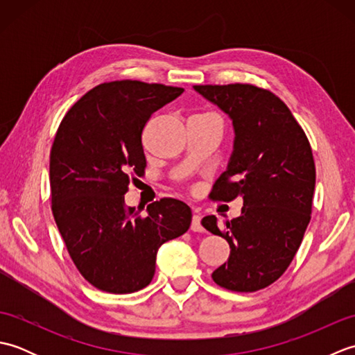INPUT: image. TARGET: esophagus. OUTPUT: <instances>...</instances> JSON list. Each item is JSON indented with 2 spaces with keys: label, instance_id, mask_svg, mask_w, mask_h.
<instances>
[{
  "label": "esophagus",
  "instance_id": "1",
  "mask_svg": "<svg viewBox=\"0 0 355 355\" xmlns=\"http://www.w3.org/2000/svg\"><path fill=\"white\" fill-rule=\"evenodd\" d=\"M191 230H192V232H202V230H205V229H202V225H201V216L197 215V214H195V215L192 216Z\"/></svg>",
  "mask_w": 355,
  "mask_h": 355
}]
</instances>
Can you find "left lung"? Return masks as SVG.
<instances>
[{
  "mask_svg": "<svg viewBox=\"0 0 355 355\" xmlns=\"http://www.w3.org/2000/svg\"><path fill=\"white\" fill-rule=\"evenodd\" d=\"M229 114L235 143L227 171L210 198H243L241 216L202 218V227L227 239L230 256L212 279L225 290L266 288L288 268L311 220L315 166L310 141L288 107L268 89L250 84L193 85Z\"/></svg>",
  "mask_w": 355,
  "mask_h": 355,
  "instance_id": "left-lung-1",
  "label": "left lung"
}]
</instances>
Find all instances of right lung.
Wrapping results in <instances>:
<instances>
[{"mask_svg": "<svg viewBox=\"0 0 355 355\" xmlns=\"http://www.w3.org/2000/svg\"><path fill=\"white\" fill-rule=\"evenodd\" d=\"M184 92L141 80H114L89 89L59 125L50 153L51 212L79 273L114 294L145 288L158 248L192 221L183 201L162 198L126 207L130 182L145 173L141 132L153 112Z\"/></svg>", "mask_w": 355, "mask_h": 355, "instance_id": "obj_1", "label": "right lung"}]
</instances>
